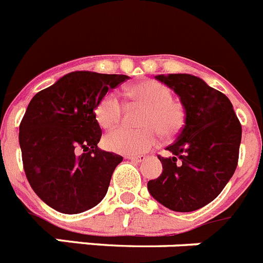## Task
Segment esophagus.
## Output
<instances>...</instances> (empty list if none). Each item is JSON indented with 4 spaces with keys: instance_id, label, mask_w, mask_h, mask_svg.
I'll return each instance as SVG.
<instances>
[{
    "instance_id": "esophagus-1",
    "label": "esophagus",
    "mask_w": 263,
    "mask_h": 263,
    "mask_svg": "<svg viewBox=\"0 0 263 263\" xmlns=\"http://www.w3.org/2000/svg\"><path fill=\"white\" fill-rule=\"evenodd\" d=\"M125 158L130 160H134V162H143V160H146L145 155H126Z\"/></svg>"
}]
</instances>
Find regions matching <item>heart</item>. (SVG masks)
Wrapping results in <instances>:
<instances>
[{"label": "heart", "instance_id": "heart-1", "mask_svg": "<svg viewBox=\"0 0 263 263\" xmlns=\"http://www.w3.org/2000/svg\"><path fill=\"white\" fill-rule=\"evenodd\" d=\"M127 95L133 101L147 106L141 130L118 127L104 137V146L121 154H141L157 143L158 132L163 137L178 133L184 122L182 106L173 100L168 87L154 80H143L132 85ZM122 104L115 93H106L95 108V118L104 129H110L120 122Z\"/></svg>", "mask_w": 263, "mask_h": 263}]
</instances>
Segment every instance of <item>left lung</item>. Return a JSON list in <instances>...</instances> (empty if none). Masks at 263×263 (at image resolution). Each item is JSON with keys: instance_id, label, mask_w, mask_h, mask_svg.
<instances>
[{"instance_id": "obj_1", "label": "left lung", "mask_w": 263, "mask_h": 263, "mask_svg": "<svg viewBox=\"0 0 263 263\" xmlns=\"http://www.w3.org/2000/svg\"><path fill=\"white\" fill-rule=\"evenodd\" d=\"M175 92L184 108V127L158 157L163 171L148 180L158 203L175 212H192L215 200L231 180L238 162L241 124L231 100L190 73L155 76Z\"/></svg>"}]
</instances>
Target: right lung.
Segmentation results:
<instances>
[{
  "label": "right lung",
  "mask_w": 263,
  "mask_h": 263,
  "mask_svg": "<svg viewBox=\"0 0 263 263\" xmlns=\"http://www.w3.org/2000/svg\"><path fill=\"white\" fill-rule=\"evenodd\" d=\"M126 75L69 72L32 97L20 125L23 168L30 185L58 212L93 208L108 192L122 157L97 147L95 108Z\"/></svg>",
  "instance_id": "1"
}]
</instances>
